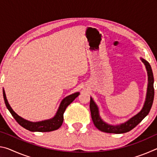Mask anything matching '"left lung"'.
<instances>
[{
    "label": "left lung",
    "instance_id": "obj_1",
    "mask_svg": "<svg viewBox=\"0 0 157 157\" xmlns=\"http://www.w3.org/2000/svg\"><path fill=\"white\" fill-rule=\"evenodd\" d=\"M142 62L145 65L146 69L147 71L148 75V86L147 90V95L144 106L142 110L136 114V116L132 117L128 121L125 122L120 125H110L105 123L99 116V111L97 105H95L94 101L91 98L90 100V111H91L92 121L94 124L97 128L101 132L106 133H113V134H123V133L128 132L134 129L135 127L138 125L143 119L147 115L152 106L154 96H155V89H154V76L151 66L147 61L142 59Z\"/></svg>",
    "mask_w": 157,
    "mask_h": 157
}]
</instances>
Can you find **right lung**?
<instances>
[{
  "label": "right lung",
  "instance_id": "add662e5",
  "mask_svg": "<svg viewBox=\"0 0 157 157\" xmlns=\"http://www.w3.org/2000/svg\"><path fill=\"white\" fill-rule=\"evenodd\" d=\"M79 93L77 92L72 95H68L63 99L59 105V107L58 109V111L55 116L54 118H52L50 120H46L41 122H36V123H33L28 121H26L18 116L12 109L10 107L7 100L5 95V91L3 90V98L5 100V105L7 108V109L11 113L12 116L14 117L16 121L20 124L21 126L24 127L25 129L29 130L30 132H52L54 130L59 129L62 126L63 121V113L66 110V107L71 104L73 101L79 95Z\"/></svg>",
  "mask_w": 157,
  "mask_h": 157
}]
</instances>
